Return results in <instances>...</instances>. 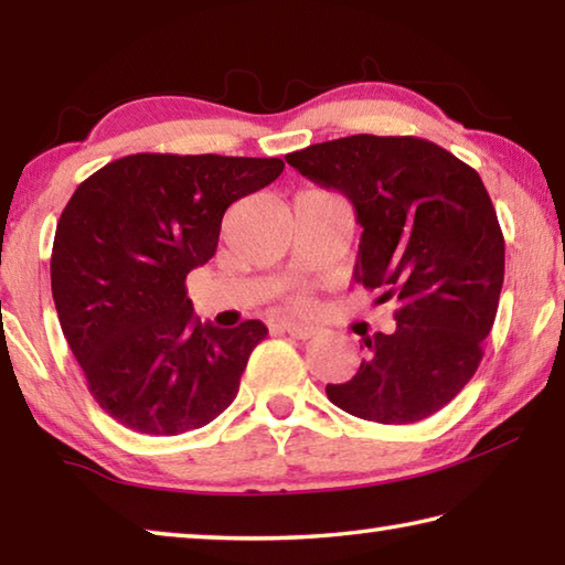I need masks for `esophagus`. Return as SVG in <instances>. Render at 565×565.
<instances>
[{"instance_id":"34e87169","label":"esophagus","mask_w":565,"mask_h":565,"mask_svg":"<svg viewBox=\"0 0 565 565\" xmlns=\"http://www.w3.org/2000/svg\"><path fill=\"white\" fill-rule=\"evenodd\" d=\"M281 329L294 339H311L313 333H317V327H313V323H303V321H281Z\"/></svg>"}]
</instances>
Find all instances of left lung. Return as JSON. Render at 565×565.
Instances as JSON below:
<instances>
[{
	"label": "left lung",
	"mask_w": 565,
	"mask_h": 565,
	"mask_svg": "<svg viewBox=\"0 0 565 565\" xmlns=\"http://www.w3.org/2000/svg\"><path fill=\"white\" fill-rule=\"evenodd\" d=\"M286 161L353 204V279L398 303L394 331L361 333L366 356L329 401L376 424L436 414L476 374L499 309L505 246L481 177L418 137L353 134Z\"/></svg>",
	"instance_id": "obj_1"
}]
</instances>
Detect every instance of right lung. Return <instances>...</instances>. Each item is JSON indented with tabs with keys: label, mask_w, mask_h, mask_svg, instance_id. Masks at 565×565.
Masks as SVG:
<instances>
[{
	"label": "right lung",
	"mask_w": 565,
	"mask_h": 565,
	"mask_svg": "<svg viewBox=\"0 0 565 565\" xmlns=\"http://www.w3.org/2000/svg\"><path fill=\"white\" fill-rule=\"evenodd\" d=\"M281 171V159L131 154L76 186L56 224L52 296L89 394L121 426L177 436L236 398L269 329L202 323L186 274L216 254L226 209Z\"/></svg>",
	"instance_id": "right-lung-1"
}]
</instances>
